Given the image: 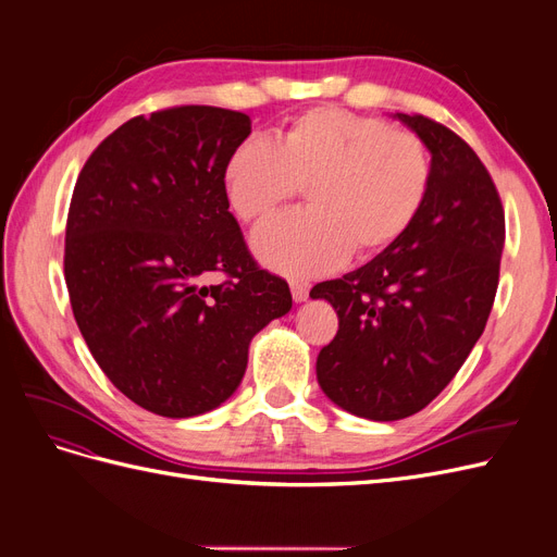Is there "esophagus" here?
I'll return each mask as SVG.
<instances>
[{"mask_svg":"<svg viewBox=\"0 0 557 557\" xmlns=\"http://www.w3.org/2000/svg\"><path fill=\"white\" fill-rule=\"evenodd\" d=\"M290 293L295 301H305L309 297V285L301 281H290Z\"/></svg>","mask_w":557,"mask_h":557,"instance_id":"1","label":"esophagus"}]
</instances>
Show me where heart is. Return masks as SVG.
Wrapping results in <instances>:
<instances>
[{"label": "heart", "instance_id": "b5f03b06", "mask_svg": "<svg viewBox=\"0 0 557 557\" xmlns=\"http://www.w3.org/2000/svg\"><path fill=\"white\" fill-rule=\"evenodd\" d=\"M430 185L432 160L416 132L332 107L297 115L276 141H242L225 164L230 207L244 223L307 188L309 209L252 234L258 258L290 276L332 272L350 250L369 258L391 248L423 211Z\"/></svg>", "mask_w": 557, "mask_h": 557}]
</instances>
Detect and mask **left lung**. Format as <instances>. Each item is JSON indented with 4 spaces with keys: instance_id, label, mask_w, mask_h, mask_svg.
<instances>
[{
    "instance_id": "1",
    "label": "left lung",
    "mask_w": 557,
    "mask_h": 557,
    "mask_svg": "<svg viewBox=\"0 0 557 557\" xmlns=\"http://www.w3.org/2000/svg\"><path fill=\"white\" fill-rule=\"evenodd\" d=\"M397 117L432 153L425 207L372 262L311 290L339 315L318 383L369 420L418 413L458 374L491 315L504 248L502 199L471 146L428 115Z\"/></svg>"
}]
</instances>
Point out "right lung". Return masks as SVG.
Instances as JSON below:
<instances>
[{
	"mask_svg": "<svg viewBox=\"0 0 557 557\" xmlns=\"http://www.w3.org/2000/svg\"><path fill=\"white\" fill-rule=\"evenodd\" d=\"M248 134L246 113L218 107L137 115L74 185L64 281L76 325L117 391L158 416L221 407L252 336L293 307L230 213L225 164Z\"/></svg>",
	"mask_w": 557,
	"mask_h": 557,
	"instance_id": "1",
	"label": "right lung"
}]
</instances>
